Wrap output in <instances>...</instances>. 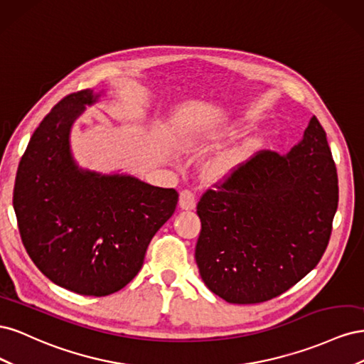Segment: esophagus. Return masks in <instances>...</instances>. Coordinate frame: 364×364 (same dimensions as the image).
Masks as SVG:
<instances>
[{"label": "esophagus", "mask_w": 364, "mask_h": 364, "mask_svg": "<svg viewBox=\"0 0 364 364\" xmlns=\"http://www.w3.org/2000/svg\"><path fill=\"white\" fill-rule=\"evenodd\" d=\"M179 206L182 209H186V211H190V209H194L196 208V197L191 191L188 190H183L181 194H179Z\"/></svg>", "instance_id": "esophagus-1"}]
</instances>
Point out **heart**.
<instances>
[{
    "label": "heart",
    "mask_w": 364,
    "mask_h": 364,
    "mask_svg": "<svg viewBox=\"0 0 364 364\" xmlns=\"http://www.w3.org/2000/svg\"><path fill=\"white\" fill-rule=\"evenodd\" d=\"M238 121L240 119L234 121L232 124H237ZM267 138L269 132L259 130L255 135H250L245 139L238 141L237 144L215 153V155L213 158H209L205 164V176L213 182L229 179L230 176H234L240 168H243L245 165L255 156V153L261 150Z\"/></svg>",
    "instance_id": "heart-1"
}]
</instances>
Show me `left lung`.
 Segmentation results:
<instances>
[{
    "label": "left lung",
    "instance_id": "8db88e82",
    "mask_svg": "<svg viewBox=\"0 0 364 364\" xmlns=\"http://www.w3.org/2000/svg\"><path fill=\"white\" fill-rule=\"evenodd\" d=\"M337 205L336 164L313 115L287 155L259 153L197 203L196 262L206 287L230 304L287 291L321 261Z\"/></svg>",
    "mask_w": 364,
    "mask_h": 364
}]
</instances>
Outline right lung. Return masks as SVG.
<instances>
[{
  "instance_id": "add662e5",
  "label": "right lung",
  "mask_w": 364,
  "mask_h": 364,
  "mask_svg": "<svg viewBox=\"0 0 364 364\" xmlns=\"http://www.w3.org/2000/svg\"><path fill=\"white\" fill-rule=\"evenodd\" d=\"M105 95L85 90L51 109L30 138L14 190L28 257L51 282L83 296L112 294L136 277L179 197L129 173L77 164L73 126Z\"/></svg>"
}]
</instances>
